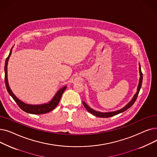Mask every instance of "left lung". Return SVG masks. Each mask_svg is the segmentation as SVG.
<instances>
[{"mask_svg":"<svg viewBox=\"0 0 157 157\" xmlns=\"http://www.w3.org/2000/svg\"><path fill=\"white\" fill-rule=\"evenodd\" d=\"M139 73H140V79H139V85H138V87H137V92L136 94L134 95V97L132 99V101L128 104H127L124 108L118 110V111H113V112H109V113H101V112H98V111H96L94 109H92V108H90V107L85 102H83V104L84 105V106L85 107V108L86 109V110L90 113L91 114H94V116L95 117H101V118H108V117H113L114 116V115H117L119 113H123L125 111L127 110L128 108H130V107L132 105L134 102H136L137 98V96H138V94L139 93V91H140V89H141V86H142V82H143V73L141 72V66H140L139 65Z\"/></svg>","mask_w":157,"mask_h":157,"instance_id":"1","label":"left lung"}]
</instances>
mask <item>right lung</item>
<instances>
[{"label": "right lung", "instance_id": "1", "mask_svg": "<svg viewBox=\"0 0 157 157\" xmlns=\"http://www.w3.org/2000/svg\"><path fill=\"white\" fill-rule=\"evenodd\" d=\"M11 50L9 56L7 57V59L6 60V63H5V66H4V71H5V84L6 86V89L7 90L8 93L10 94V95L13 97L14 101L16 102V103L18 104V105L20 107V108L24 111L25 112L30 113V114H44L49 113V111H52L55 108V107L59 104L60 100L61 98V97L65 91V90L66 89V86L63 87L60 90H59L58 92L56 94L55 97L53 98V99L49 102V103L42 104V105H29L23 102L20 100H19L18 98L16 97L14 94L12 92L11 90L9 85H8V81H7V62L8 60H9L10 56L11 54Z\"/></svg>", "mask_w": 157, "mask_h": 157}]
</instances>
